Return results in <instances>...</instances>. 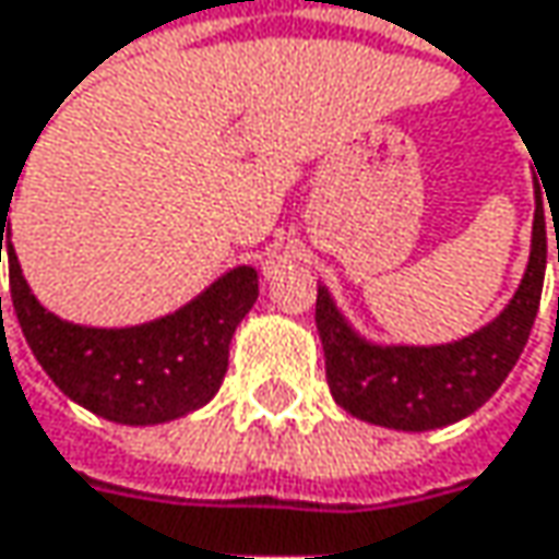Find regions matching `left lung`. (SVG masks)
Returning <instances> with one entry per match:
<instances>
[{
	"mask_svg": "<svg viewBox=\"0 0 559 559\" xmlns=\"http://www.w3.org/2000/svg\"><path fill=\"white\" fill-rule=\"evenodd\" d=\"M534 198L532 259L525 278L489 326L461 342L371 345L342 320L330 290H317V330L326 352V381L332 400L345 413L386 429L429 431L471 416L499 390L532 335L544 287L547 227L540 191H534Z\"/></svg>",
	"mask_w": 559,
	"mask_h": 559,
	"instance_id": "8db88e82",
	"label": "left lung"
}]
</instances>
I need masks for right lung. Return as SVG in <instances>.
I'll return each instance as SVG.
<instances>
[{
    "mask_svg": "<svg viewBox=\"0 0 559 559\" xmlns=\"http://www.w3.org/2000/svg\"><path fill=\"white\" fill-rule=\"evenodd\" d=\"M9 204L12 194L5 191L0 194V255H9L15 317L34 358L70 400L121 426H156L194 413L221 390L229 338L259 297L255 269H233L188 307L143 326H76L47 313L22 278L5 227Z\"/></svg>",
    "mask_w": 559,
    "mask_h": 559,
    "instance_id": "right-lung-1",
    "label": "right lung"
}]
</instances>
